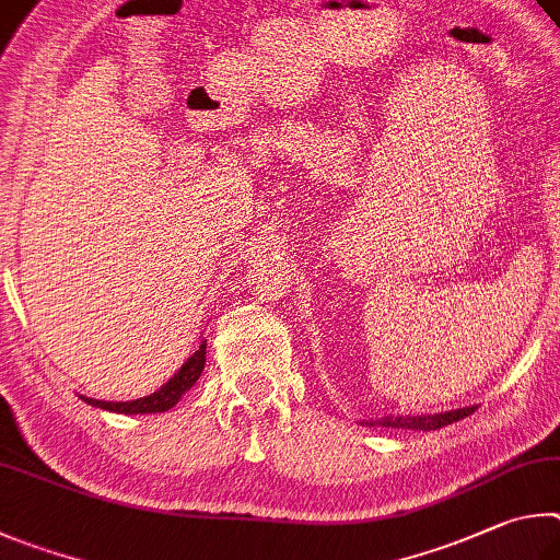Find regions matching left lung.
I'll return each mask as SVG.
<instances>
[{
	"mask_svg": "<svg viewBox=\"0 0 560 560\" xmlns=\"http://www.w3.org/2000/svg\"><path fill=\"white\" fill-rule=\"evenodd\" d=\"M469 413H475V406L472 408H459V410H447V413H438V416H386L378 420V425L384 428H410V430H438V428H445L450 423H457V420L467 418ZM374 425V423H369Z\"/></svg>",
	"mask_w": 560,
	"mask_h": 560,
	"instance_id": "1",
	"label": "left lung"
}]
</instances>
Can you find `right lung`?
Listing matches in <instances>:
<instances>
[{"instance_id": "obj_1", "label": "right lung", "mask_w": 560, "mask_h": 560, "mask_svg": "<svg viewBox=\"0 0 560 560\" xmlns=\"http://www.w3.org/2000/svg\"><path fill=\"white\" fill-rule=\"evenodd\" d=\"M203 364H206V339L201 341L199 349L186 359V364L170 378V384H164L156 394L137 398V400H125V404H113V400H95V398H83V400L103 410H113V413H130V416L164 413V410H170L179 404V398L196 384V381H199Z\"/></svg>"}]
</instances>
